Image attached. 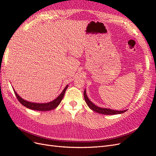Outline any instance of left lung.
<instances>
[{
	"mask_svg": "<svg viewBox=\"0 0 156 156\" xmlns=\"http://www.w3.org/2000/svg\"><path fill=\"white\" fill-rule=\"evenodd\" d=\"M84 100H85V101L87 103V104L88 105V106L90 108L92 111L99 113V114L107 115H117V114H122V113H124V112H126L127 111V110H124V111H115V110L110 109V108H101V107H99L95 105L93 103L91 102V101L89 100V99L88 98V97L87 96L85 90H84Z\"/></svg>",
	"mask_w": 156,
	"mask_h": 156,
	"instance_id": "8db88e82",
	"label": "left lung"
}]
</instances>
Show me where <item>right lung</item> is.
<instances>
[{
	"label": "right lung",
	"mask_w": 156,
	"mask_h": 156,
	"mask_svg": "<svg viewBox=\"0 0 156 156\" xmlns=\"http://www.w3.org/2000/svg\"><path fill=\"white\" fill-rule=\"evenodd\" d=\"M68 84L64 88L63 91L62 92L60 95L56 98L55 100L52 101L49 103H31L29 101H27L26 100H24L22 99L18 94L16 93V92L14 90V93H15L16 98L17 100L20 101L23 105H24L27 108H29L30 109L32 110H35V111H48L55 109V108L58 107V105L60 104V103L62 101V98L64 96V94L66 92V90L68 88Z\"/></svg>",
	"instance_id": "add662e5"
}]
</instances>
